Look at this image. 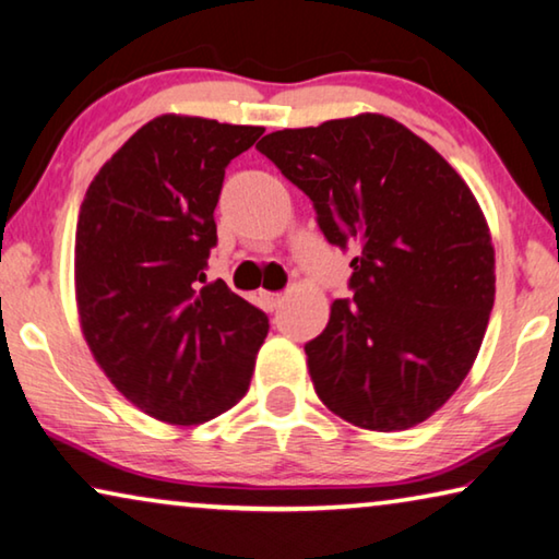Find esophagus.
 <instances>
[{"label": "esophagus", "instance_id": "obj_1", "mask_svg": "<svg viewBox=\"0 0 559 559\" xmlns=\"http://www.w3.org/2000/svg\"><path fill=\"white\" fill-rule=\"evenodd\" d=\"M261 300L269 311H278V308L283 306V300H286V294H261Z\"/></svg>", "mask_w": 559, "mask_h": 559}]
</instances>
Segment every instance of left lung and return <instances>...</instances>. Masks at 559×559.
I'll list each match as a JSON object with an SVG mask.
<instances>
[{"label":"left lung","instance_id":"1","mask_svg":"<svg viewBox=\"0 0 559 559\" xmlns=\"http://www.w3.org/2000/svg\"><path fill=\"white\" fill-rule=\"evenodd\" d=\"M255 148L313 201L328 243L358 251L353 298L306 343L313 388L358 428L428 420L480 350L495 251L480 206L436 148L383 114L283 129Z\"/></svg>","mask_w":559,"mask_h":559}]
</instances>
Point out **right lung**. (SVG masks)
<instances>
[{"instance_id":"1","label":"right lung","mask_w":559,"mask_h":559,"mask_svg":"<svg viewBox=\"0 0 559 559\" xmlns=\"http://www.w3.org/2000/svg\"><path fill=\"white\" fill-rule=\"evenodd\" d=\"M263 134L164 114L141 127L88 183L74 278L84 338L139 411L199 425L234 407L269 333L263 311L206 281L226 166Z\"/></svg>"}]
</instances>
